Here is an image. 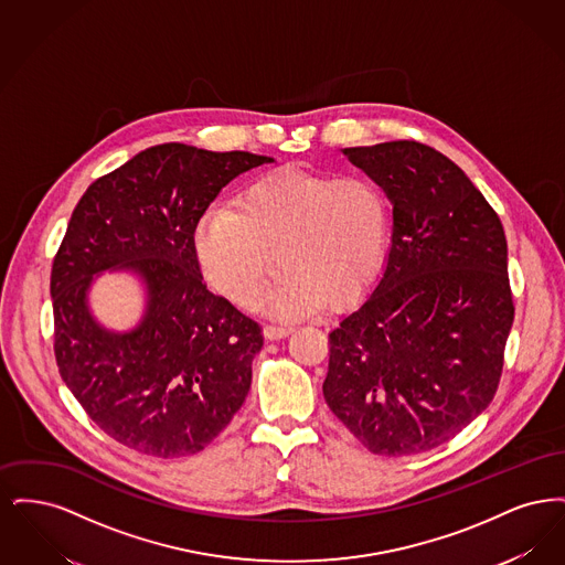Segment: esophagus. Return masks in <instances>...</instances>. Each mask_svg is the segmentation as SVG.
<instances>
[{"instance_id": "obj_1", "label": "esophagus", "mask_w": 565, "mask_h": 565, "mask_svg": "<svg viewBox=\"0 0 565 565\" xmlns=\"http://www.w3.org/2000/svg\"><path fill=\"white\" fill-rule=\"evenodd\" d=\"M292 332V326H277V323H267L265 326V337L270 341H277V339H284Z\"/></svg>"}]
</instances>
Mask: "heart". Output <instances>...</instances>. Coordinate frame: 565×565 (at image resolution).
Here are the masks:
<instances>
[{
    "instance_id": "heart-1",
    "label": "heart",
    "mask_w": 565,
    "mask_h": 565,
    "mask_svg": "<svg viewBox=\"0 0 565 565\" xmlns=\"http://www.w3.org/2000/svg\"><path fill=\"white\" fill-rule=\"evenodd\" d=\"M392 231L390 201L369 175L279 169L210 207L194 226V260L207 284L249 305L273 265L277 313L345 307L383 269Z\"/></svg>"
}]
</instances>
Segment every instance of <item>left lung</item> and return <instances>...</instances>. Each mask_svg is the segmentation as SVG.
Returning a JSON list of instances; mask_svg holds the SVG:
<instances>
[{"instance_id":"obj_1","label":"left lung","mask_w":565,"mask_h":565,"mask_svg":"<svg viewBox=\"0 0 565 565\" xmlns=\"http://www.w3.org/2000/svg\"><path fill=\"white\" fill-rule=\"evenodd\" d=\"M394 205L375 290L328 334L323 398L376 456L431 451L495 396L514 320L507 235L456 162L419 141L343 150Z\"/></svg>"}]
</instances>
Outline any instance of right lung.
Wrapping results in <instances>:
<instances>
[{"label":"right lung","mask_w":565,"mask_h":565,"mask_svg":"<svg viewBox=\"0 0 565 565\" xmlns=\"http://www.w3.org/2000/svg\"><path fill=\"white\" fill-rule=\"evenodd\" d=\"M269 157L152 146L82 194L51 273L54 358L86 415L120 445L154 457L203 451L242 408L263 328L207 290L194 226L233 178ZM131 268L149 309L131 333L92 320V275Z\"/></svg>","instance_id":"1"}]
</instances>
